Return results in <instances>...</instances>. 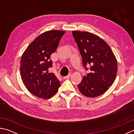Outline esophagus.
<instances>
[{
    "label": "esophagus",
    "instance_id": "34e87169",
    "mask_svg": "<svg viewBox=\"0 0 134 134\" xmlns=\"http://www.w3.org/2000/svg\"><path fill=\"white\" fill-rule=\"evenodd\" d=\"M71 74H72V73L71 72H70L69 74H68L67 76H64V77H63L64 79H67V78H70V77L71 75Z\"/></svg>",
    "mask_w": 134,
    "mask_h": 134
}]
</instances>
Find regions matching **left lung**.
<instances>
[{
	"instance_id": "obj_1",
	"label": "left lung",
	"mask_w": 134,
	"mask_h": 134,
	"mask_svg": "<svg viewBox=\"0 0 134 134\" xmlns=\"http://www.w3.org/2000/svg\"><path fill=\"white\" fill-rule=\"evenodd\" d=\"M73 37L79 49L82 64L90 72L83 77L78 87L86 97L95 98L109 90L116 79L117 62L107 43L98 35L85 31H74Z\"/></svg>"
}]
</instances>
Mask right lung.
Masks as SVG:
<instances>
[{"instance_id": "add662e5", "label": "right lung", "mask_w": 134, "mask_h": 134, "mask_svg": "<svg viewBox=\"0 0 134 134\" xmlns=\"http://www.w3.org/2000/svg\"><path fill=\"white\" fill-rule=\"evenodd\" d=\"M65 32L51 30L36 37L24 52L20 62V75L27 90L39 98L47 99L54 95L60 86L52 67L51 55L56 51Z\"/></svg>"}]
</instances>
